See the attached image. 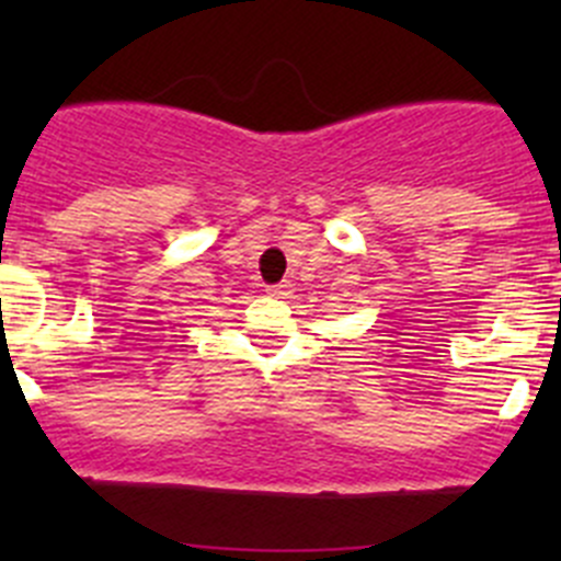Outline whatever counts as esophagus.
Listing matches in <instances>:
<instances>
[{
    "label": "esophagus",
    "mask_w": 561,
    "mask_h": 561,
    "mask_svg": "<svg viewBox=\"0 0 561 561\" xmlns=\"http://www.w3.org/2000/svg\"><path fill=\"white\" fill-rule=\"evenodd\" d=\"M265 290H268L271 296H279V298H285L287 293H290V285H287V282H279V285H268V287H265Z\"/></svg>",
    "instance_id": "1"
}]
</instances>
